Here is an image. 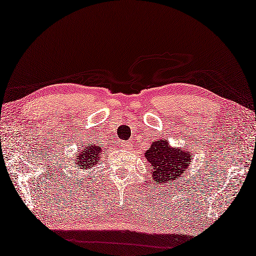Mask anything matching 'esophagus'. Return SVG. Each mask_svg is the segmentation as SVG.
<instances>
[{
	"mask_svg": "<svg viewBox=\"0 0 256 256\" xmlns=\"http://www.w3.org/2000/svg\"><path fill=\"white\" fill-rule=\"evenodd\" d=\"M131 144H130L128 140H122L121 142V148L124 150H131Z\"/></svg>",
	"mask_w": 256,
	"mask_h": 256,
	"instance_id": "1",
	"label": "esophagus"
}]
</instances>
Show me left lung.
<instances>
[{"instance_id":"1","label":"left lung","mask_w":256,"mask_h":256,"mask_svg":"<svg viewBox=\"0 0 256 256\" xmlns=\"http://www.w3.org/2000/svg\"><path fill=\"white\" fill-rule=\"evenodd\" d=\"M145 157L150 162L155 182L162 184L178 180L182 176L184 170L192 160V153L189 150L170 148L165 140H158L153 142L145 153Z\"/></svg>"}]
</instances>
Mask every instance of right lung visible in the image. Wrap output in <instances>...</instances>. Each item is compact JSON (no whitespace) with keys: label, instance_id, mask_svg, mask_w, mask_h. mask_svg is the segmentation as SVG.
<instances>
[{"label":"right lung","instance_id":"1","mask_svg":"<svg viewBox=\"0 0 256 256\" xmlns=\"http://www.w3.org/2000/svg\"><path fill=\"white\" fill-rule=\"evenodd\" d=\"M101 148L98 145H91L89 148H86L84 150H79L78 156H76L74 162L78 167H81L82 170H90L91 167H94L99 160Z\"/></svg>","mask_w":256,"mask_h":256}]
</instances>
